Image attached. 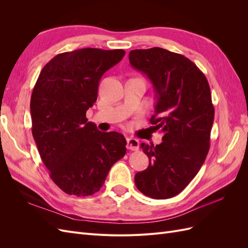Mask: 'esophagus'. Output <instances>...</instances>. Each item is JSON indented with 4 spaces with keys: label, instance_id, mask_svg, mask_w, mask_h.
Returning a JSON list of instances; mask_svg holds the SVG:
<instances>
[{
    "label": "esophagus",
    "instance_id": "1",
    "mask_svg": "<svg viewBox=\"0 0 248 248\" xmlns=\"http://www.w3.org/2000/svg\"><path fill=\"white\" fill-rule=\"evenodd\" d=\"M126 147H127V149L132 150V151H138L140 148V141L137 139L129 138V139H127Z\"/></svg>",
    "mask_w": 248,
    "mask_h": 248
}]
</instances>
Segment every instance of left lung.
I'll use <instances>...</instances> for the list:
<instances>
[{
	"mask_svg": "<svg viewBox=\"0 0 248 248\" xmlns=\"http://www.w3.org/2000/svg\"><path fill=\"white\" fill-rule=\"evenodd\" d=\"M129 62L151 81L156 103L150 122L163 132L161 144L140 145L150 162L134 182L147 197L170 199L196 177L209 152L214 121L211 91L197 65L176 52L134 49Z\"/></svg>",
	"mask_w": 248,
	"mask_h": 248,
	"instance_id": "obj_1",
	"label": "left lung"
}]
</instances>
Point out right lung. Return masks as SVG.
I'll list each match as a JSON object with an SVG mask.
<instances>
[{
	"label": "right lung",
	"instance_id": "right-lung-1",
	"mask_svg": "<svg viewBox=\"0 0 248 248\" xmlns=\"http://www.w3.org/2000/svg\"><path fill=\"white\" fill-rule=\"evenodd\" d=\"M124 55L123 49L91 47L63 52L43 67L36 81L30 103L33 138L51 180L67 194L98 191L126 153L124 136L101 132L86 118L101 77Z\"/></svg>",
	"mask_w": 248,
	"mask_h": 248
}]
</instances>
